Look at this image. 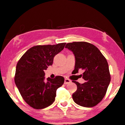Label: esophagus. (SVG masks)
<instances>
[{
    "label": "esophagus",
    "mask_w": 125,
    "mask_h": 125,
    "mask_svg": "<svg viewBox=\"0 0 125 125\" xmlns=\"http://www.w3.org/2000/svg\"><path fill=\"white\" fill-rule=\"evenodd\" d=\"M70 82H71V81H70V79H68V78H65V81H64V84H67L70 83Z\"/></svg>",
    "instance_id": "esophagus-1"
}]
</instances>
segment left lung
<instances>
[{"label": "left lung", "mask_w": 125, "mask_h": 125, "mask_svg": "<svg viewBox=\"0 0 125 125\" xmlns=\"http://www.w3.org/2000/svg\"><path fill=\"white\" fill-rule=\"evenodd\" d=\"M65 48L73 52L75 56L74 73L84 70L83 77L86 82L77 81V90L72 97L76 104L84 107L96 105L105 95L111 82L109 66L106 59L98 48L91 43L75 42L67 43Z\"/></svg>", "instance_id": "obj_1"}]
</instances>
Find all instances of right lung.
Segmentation results:
<instances>
[{
    "label": "right lung",
    "mask_w": 125,
    "mask_h": 125,
    "mask_svg": "<svg viewBox=\"0 0 125 125\" xmlns=\"http://www.w3.org/2000/svg\"><path fill=\"white\" fill-rule=\"evenodd\" d=\"M66 43L35 46L29 49L18 61L14 82L26 103L36 109L54 102L56 90L64 82L62 76L45 81L44 70L53 64V58L64 49Z\"/></svg>",
    "instance_id": "1"
}]
</instances>
